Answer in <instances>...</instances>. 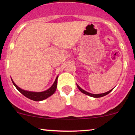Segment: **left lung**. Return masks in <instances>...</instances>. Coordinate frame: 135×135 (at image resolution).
<instances>
[{
	"label": "left lung",
	"mask_w": 135,
	"mask_h": 135,
	"mask_svg": "<svg viewBox=\"0 0 135 135\" xmlns=\"http://www.w3.org/2000/svg\"><path fill=\"white\" fill-rule=\"evenodd\" d=\"M77 88H78V89H79V90L81 91V92L83 93L86 94V95L89 96V97H94V98H100V97H104V96L107 95V94H108V93H110L111 91L113 90V89H114V88H113V89H111V90L108 91H107V92H106V93H102V94H92V93H90L87 92V91H84V89H82V88H80L79 86L77 84Z\"/></svg>",
	"instance_id": "8db88e82"
}]
</instances>
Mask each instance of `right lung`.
Masks as SVG:
<instances>
[{
	"label": "right lung",
	"mask_w": 135,
	"mask_h": 135,
	"mask_svg": "<svg viewBox=\"0 0 135 135\" xmlns=\"http://www.w3.org/2000/svg\"><path fill=\"white\" fill-rule=\"evenodd\" d=\"M12 82H13L14 86L16 88V89L21 93V94H23L25 97H26L30 99V100H33V101L36 102H39L42 101V100H44L45 99H46L47 98L51 97L52 94H54V93L56 91L57 88V81H58V77L56 78V80L55 83H53V84L52 85L51 87L49 88V89H47L46 91H42V92H32V91H26L23 90V89H21L18 87V86L13 82V79H11Z\"/></svg>",
	"instance_id": "1"
}]
</instances>
